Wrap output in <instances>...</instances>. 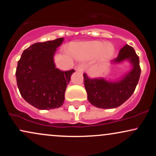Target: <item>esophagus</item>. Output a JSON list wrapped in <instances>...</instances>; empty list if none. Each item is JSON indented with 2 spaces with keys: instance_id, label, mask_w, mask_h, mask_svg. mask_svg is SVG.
<instances>
[{
  "instance_id": "34e87169",
  "label": "esophagus",
  "mask_w": 156,
  "mask_h": 156,
  "mask_svg": "<svg viewBox=\"0 0 156 156\" xmlns=\"http://www.w3.org/2000/svg\"><path fill=\"white\" fill-rule=\"evenodd\" d=\"M84 69H85V66H84V64H79V65L76 67V70L80 73H83Z\"/></svg>"
}]
</instances>
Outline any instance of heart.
<instances>
[{
	"instance_id": "heart-1",
	"label": "heart",
	"mask_w": 156,
	"mask_h": 156,
	"mask_svg": "<svg viewBox=\"0 0 156 156\" xmlns=\"http://www.w3.org/2000/svg\"><path fill=\"white\" fill-rule=\"evenodd\" d=\"M114 48L110 44L101 42H89L75 44L72 53L77 59L80 61L91 60L99 55L98 64L103 66L110 59Z\"/></svg>"
}]
</instances>
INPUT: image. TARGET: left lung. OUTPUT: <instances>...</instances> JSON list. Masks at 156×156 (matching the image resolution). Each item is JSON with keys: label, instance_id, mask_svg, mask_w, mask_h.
<instances>
[{"label": "left lung", "instance_id": "8db88e82", "mask_svg": "<svg viewBox=\"0 0 156 156\" xmlns=\"http://www.w3.org/2000/svg\"><path fill=\"white\" fill-rule=\"evenodd\" d=\"M125 60L131 64V70L115 81L103 78H90L84 73V86L91 104L100 108H114L124 103L132 95L139 82L141 68L139 56L128 44L121 48L117 57L112 61V63L119 64Z\"/></svg>", "mask_w": 156, "mask_h": 156}]
</instances>
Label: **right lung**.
<instances>
[{
    "label": "right lung",
    "mask_w": 156,
    "mask_h": 156,
    "mask_svg": "<svg viewBox=\"0 0 156 156\" xmlns=\"http://www.w3.org/2000/svg\"><path fill=\"white\" fill-rule=\"evenodd\" d=\"M64 38L37 42L23 51L17 62L16 78L20 93L27 103L40 110L58 108L74 69L55 68L53 56Z\"/></svg>",
    "instance_id": "obj_1"
}]
</instances>
